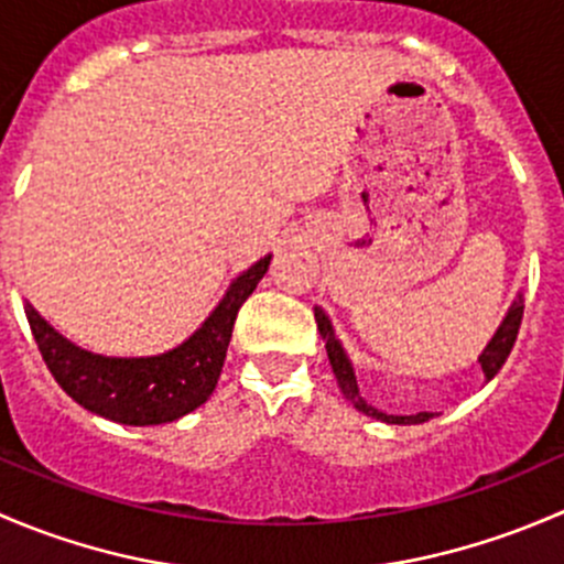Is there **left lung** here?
I'll return each instance as SVG.
<instances>
[{"label": "left lung", "instance_id": "left-lung-1", "mask_svg": "<svg viewBox=\"0 0 564 564\" xmlns=\"http://www.w3.org/2000/svg\"><path fill=\"white\" fill-rule=\"evenodd\" d=\"M316 314V327L318 333H322L324 338V349H327V357H329V366H333V373L335 379H338V388L344 392L346 398H349L351 403H355V409H360L362 414H368V417H377L382 420V423H392V425H414V423H425V420L434 417V412H417V414H384L379 412V409H373L371 403L366 401V398L360 395V388H357V377H355V368H351L349 357H346L344 346H340V340L335 338L333 333V324H329V318L324 316L322 308L314 311ZM521 316H524V300H516L513 305H510L508 316H505V322L499 324V329L494 333V338L488 340V346L482 349V355L477 357L482 366V373H486V379H494L499 373V368L505 366V360H508L510 349H513L516 344V335H519V327H521Z\"/></svg>", "mask_w": 564, "mask_h": 564}]
</instances>
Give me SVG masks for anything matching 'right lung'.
Instances as JSON below:
<instances>
[{"label":"right lung","mask_w":564,"mask_h":564,"mask_svg":"<svg viewBox=\"0 0 564 564\" xmlns=\"http://www.w3.org/2000/svg\"><path fill=\"white\" fill-rule=\"evenodd\" d=\"M270 259L272 256H264L235 278L207 322L176 349L155 357L93 355L62 338L30 303L24 311L51 377L73 401L122 425L172 423L213 395L224 371L235 318L256 283L264 278Z\"/></svg>","instance_id":"add662e5"}]
</instances>
